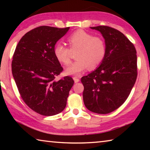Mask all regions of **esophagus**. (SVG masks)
Here are the masks:
<instances>
[{"mask_svg": "<svg viewBox=\"0 0 150 150\" xmlns=\"http://www.w3.org/2000/svg\"><path fill=\"white\" fill-rule=\"evenodd\" d=\"M73 79V80H74V82L75 83H77L79 82V79H78L77 77H74Z\"/></svg>", "mask_w": 150, "mask_h": 150, "instance_id": "esophagus-1", "label": "esophagus"}]
</instances>
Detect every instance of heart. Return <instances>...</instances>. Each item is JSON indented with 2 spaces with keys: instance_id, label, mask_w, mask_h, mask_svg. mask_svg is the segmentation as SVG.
Returning <instances> with one entry per match:
<instances>
[{
  "instance_id": "heart-1",
  "label": "heart",
  "mask_w": 150,
  "mask_h": 150,
  "mask_svg": "<svg viewBox=\"0 0 150 150\" xmlns=\"http://www.w3.org/2000/svg\"><path fill=\"white\" fill-rule=\"evenodd\" d=\"M67 42L70 49L62 43H57L54 50L57 60L65 65L71 62V52H77L75 58L77 60L66 68V75L79 76L88 67H97L105 57L106 44L99 36H93L83 30H77L69 35Z\"/></svg>"
}]
</instances>
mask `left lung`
Segmentation results:
<instances>
[{
	"mask_svg": "<svg viewBox=\"0 0 150 150\" xmlns=\"http://www.w3.org/2000/svg\"><path fill=\"white\" fill-rule=\"evenodd\" d=\"M100 32L106 52L99 67L81 78L83 97L88 110L110 113L125 102L137 78V55L134 44L122 33L112 28L90 27Z\"/></svg>",
	"mask_w": 150,
	"mask_h": 150,
	"instance_id": "left-lung-1",
	"label": "left lung"
}]
</instances>
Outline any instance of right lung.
<instances>
[{
	"label": "right lung",
	"instance_id": "add662e5",
	"mask_svg": "<svg viewBox=\"0 0 150 150\" xmlns=\"http://www.w3.org/2000/svg\"><path fill=\"white\" fill-rule=\"evenodd\" d=\"M69 28L40 26L27 32L18 44L12 73L20 96L37 113L54 116L62 112L74 81L55 78L63 70L55 57V45Z\"/></svg>",
	"mask_w": 150,
	"mask_h": 150
}]
</instances>
